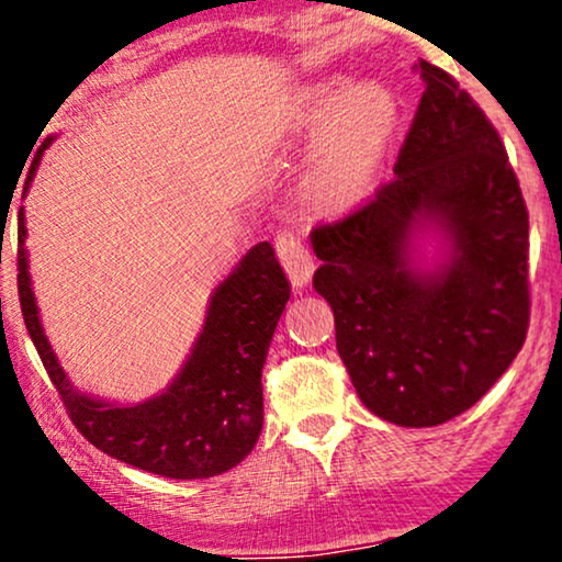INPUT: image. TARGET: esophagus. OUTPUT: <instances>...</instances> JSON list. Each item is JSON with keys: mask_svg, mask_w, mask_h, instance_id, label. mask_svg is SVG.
<instances>
[{"mask_svg": "<svg viewBox=\"0 0 562 562\" xmlns=\"http://www.w3.org/2000/svg\"><path fill=\"white\" fill-rule=\"evenodd\" d=\"M277 257H280L282 267L290 277L295 288H305L308 285L311 274H313V254L308 249V244L303 241L301 236L293 234V231H282L274 241Z\"/></svg>", "mask_w": 562, "mask_h": 562, "instance_id": "1", "label": "esophagus"}]
</instances>
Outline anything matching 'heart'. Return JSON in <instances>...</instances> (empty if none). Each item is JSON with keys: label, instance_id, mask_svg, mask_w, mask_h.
Here are the masks:
<instances>
[{"label": "heart", "instance_id": "obj_1", "mask_svg": "<svg viewBox=\"0 0 562 562\" xmlns=\"http://www.w3.org/2000/svg\"><path fill=\"white\" fill-rule=\"evenodd\" d=\"M297 120L323 128L313 182L331 200L355 198L372 182L398 123V104L380 85H359L347 92V81H326L305 89L297 100Z\"/></svg>", "mask_w": 562, "mask_h": 562}]
</instances>
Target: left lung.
<instances>
[{"label":"left lung","mask_w":562,"mask_h":562,"mask_svg":"<svg viewBox=\"0 0 562 562\" xmlns=\"http://www.w3.org/2000/svg\"><path fill=\"white\" fill-rule=\"evenodd\" d=\"M416 69L426 89L395 177L311 231L313 288L351 385L372 414L414 429L481 401L529 328V215L506 148L450 74ZM429 229L448 251L422 270L413 241Z\"/></svg>","instance_id":"8db88e82"}]
</instances>
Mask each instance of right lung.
Returning <instances> with one entry per match:
<instances>
[{
    "label": "right lung",
    "instance_id": "right-lung-1",
    "mask_svg": "<svg viewBox=\"0 0 562 562\" xmlns=\"http://www.w3.org/2000/svg\"><path fill=\"white\" fill-rule=\"evenodd\" d=\"M50 140L48 136L37 148L25 190ZM18 293L27 334L61 395L66 414L97 450L177 481L221 475L254 450L265 422L261 368L277 321L290 301V282L269 241L246 251L234 272L215 288L203 331L167 391L133 406L77 391L58 364L30 288L22 207L18 213Z\"/></svg>",
    "mask_w": 562,
    "mask_h": 562
}]
</instances>
